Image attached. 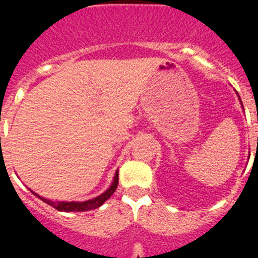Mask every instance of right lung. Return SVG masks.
<instances>
[{
  "instance_id": "right-lung-1",
  "label": "right lung",
  "mask_w": 258,
  "mask_h": 258,
  "mask_svg": "<svg viewBox=\"0 0 258 258\" xmlns=\"http://www.w3.org/2000/svg\"><path fill=\"white\" fill-rule=\"evenodd\" d=\"M117 184H118V172L115 173V178H113L112 184L109 186V188L107 191H104L102 195L99 197L94 198V199H90V200H86V202H51L49 199H45V198L40 197L37 195L36 192H33V195H36L37 198H40L41 200L49 206H51L52 208H55L56 211H60V212H85V211H90V209H95V208H99V207L106 202L107 199L111 198L113 192L116 191L117 188Z\"/></svg>"
}]
</instances>
